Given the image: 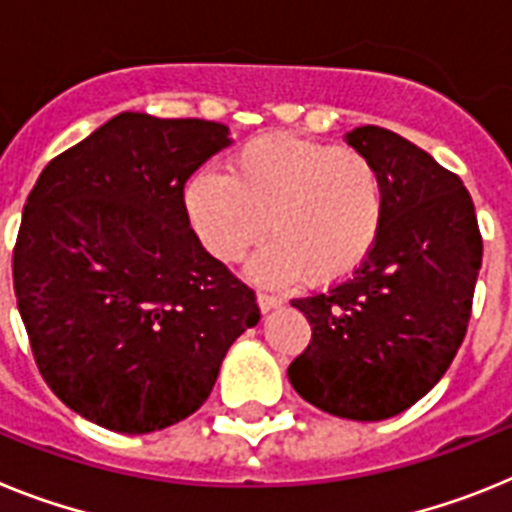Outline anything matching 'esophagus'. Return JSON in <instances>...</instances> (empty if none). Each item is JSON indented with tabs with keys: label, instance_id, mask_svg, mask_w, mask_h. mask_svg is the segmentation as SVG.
Segmentation results:
<instances>
[{
	"label": "esophagus",
	"instance_id": "obj_1",
	"mask_svg": "<svg viewBox=\"0 0 512 512\" xmlns=\"http://www.w3.org/2000/svg\"><path fill=\"white\" fill-rule=\"evenodd\" d=\"M257 304L262 311H270L275 306H281V296H273V293H257Z\"/></svg>",
	"mask_w": 512,
	"mask_h": 512
}]
</instances>
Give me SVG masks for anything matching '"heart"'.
Here are the masks:
<instances>
[{
    "label": "heart",
    "mask_w": 512,
    "mask_h": 512,
    "mask_svg": "<svg viewBox=\"0 0 512 512\" xmlns=\"http://www.w3.org/2000/svg\"><path fill=\"white\" fill-rule=\"evenodd\" d=\"M185 213L208 252L239 262L252 244L255 281L311 286L345 281L379 244L386 180L379 164L337 144L268 133L231 157L226 175L203 170L185 188Z\"/></svg>",
    "instance_id": "1"
}]
</instances>
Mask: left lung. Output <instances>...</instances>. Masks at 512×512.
<instances>
[{
  "instance_id": "1",
  "label": "left lung",
  "mask_w": 512,
  "mask_h": 512,
  "mask_svg": "<svg viewBox=\"0 0 512 512\" xmlns=\"http://www.w3.org/2000/svg\"><path fill=\"white\" fill-rule=\"evenodd\" d=\"M348 144L384 175V229L353 275L291 299L311 342L288 379L319 410L376 422L425 397L459 353L482 234L461 177L428 151L379 126L355 128Z\"/></svg>"
}]
</instances>
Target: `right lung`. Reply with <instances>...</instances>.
I'll return each instance as SVG.
<instances>
[{
  "mask_svg": "<svg viewBox=\"0 0 512 512\" xmlns=\"http://www.w3.org/2000/svg\"><path fill=\"white\" fill-rule=\"evenodd\" d=\"M226 144L221 123L121 113L30 190L17 309L43 381L102 428L141 435L193 415L231 342L260 322L255 291L185 213V182Z\"/></svg>",
  "mask_w": 512,
  "mask_h": 512,
  "instance_id": "add662e5",
  "label": "right lung"
}]
</instances>
